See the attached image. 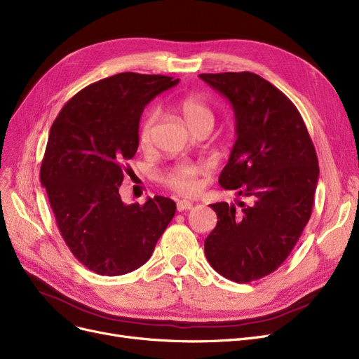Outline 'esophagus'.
<instances>
[{
  "label": "esophagus",
  "mask_w": 359,
  "mask_h": 359,
  "mask_svg": "<svg viewBox=\"0 0 359 359\" xmlns=\"http://www.w3.org/2000/svg\"><path fill=\"white\" fill-rule=\"evenodd\" d=\"M176 205H177V211H186V210H191L194 207L192 202L188 199H179L176 202Z\"/></svg>",
  "instance_id": "1"
}]
</instances>
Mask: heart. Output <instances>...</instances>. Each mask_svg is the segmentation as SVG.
Instances as JSON below:
<instances>
[{
  "mask_svg": "<svg viewBox=\"0 0 359 359\" xmlns=\"http://www.w3.org/2000/svg\"><path fill=\"white\" fill-rule=\"evenodd\" d=\"M177 108L192 130L196 129L198 126H202V124H210V126H212L214 111L202 98L196 95L182 97L177 101ZM157 118H158L157 110L151 108V110L145 111L141 120H139L137 142L141 145V148H148L151 145L152 133H154ZM202 173H204V168L201 165L191 161H180L161 171L158 179L171 191L182 195H191L198 191L199 176Z\"/></svg>",
  "mask_w": 359,
  "mask_h": 359,
  "instance_id": "heart-1",
  "label": "heart"
}]
</instances>
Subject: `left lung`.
I'll use <instances>...</instances> for the list:
<instances>
[{"label":"left lung","mask_w":359,"mask_h":359,"mask_svg":"<svg viewBox=\"0 0 359 359\" xmlns=\"http://www.w3.org/2000/svg\"><path fill=\"white\" fill-rule=\"evenodd\" d=\"M235 111L236 142L218 183L248 202H217L205 239L211 267L236 283L276 271L299 241L314 205L318 158L298 108L251 72L202 73Z\"/></svg>","instance_id":"8db88e82"}]
</instances>
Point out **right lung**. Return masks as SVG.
Wrapping results in <instances>:
<instances>
[{"instance_id":"right-lung-1","label":"right lung","mask_w":359,"mask_h":359,"mask_svg":"<svg viewBox=\"0 0 359 359\" xmlns=\"http://www.w3.org/2000/svg\"><path fill=\"white\" fill-rule=\"evenodd\" d=\"M177 82L132 72L105 77L77 92L53 123L41 183L66 245L93 273L121 276L144 266L175 217L170 198L126 205L118 188L132 170L145 105Z\"/></svg>"}]
</instances>
